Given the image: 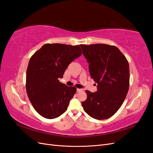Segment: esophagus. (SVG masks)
Returning a JSON list of instances; mask_svg holds the SVG:
<instances>
[{
  "instance_id": "obj_1",
  "label": "esophagus",
  "mask_w": 153,
  "mask_h": 153,
  "mask_svg": "<svg viewBox=\"0 0 153 153\" xmlns=\"http://www.w3.org/2000/svg\"><path fill=\"white\" fill-rule=\"evenodd\" d=\"M83 91V89H76V91L77 92H81V91Z\"/></svg>"
}]
</instances>
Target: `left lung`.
<instances>
[{"label": "left lung", "mask_w": 153, "mask_h": 153, "mask_svg": "<svg viewBox=\"0 0 153 153\" xmlns=\"http://www.w3.org/2000/svg\"><path fill=\"white\" fill-rule=\"evenodd\" d=\"M89 62L91 77L97 83L98 91H85L82 101L85 112L91 117L106 119L117 112L126 98L129 86V64L115 46L106 44L80 45Z\"/></svg>", "instance_id": "1"}]
</instances>
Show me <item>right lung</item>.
<instances>
[{"instance_id": "1", "label": "right lung", "mask_w": 153, "mask_h": 153, "mask_svg": "<svg viewBox=\"0 0 153 153\" xmlns=\"http://www.w3.org/2000/svg\"><path fill=\"white\" fill-rule=\"evenodd\" d=\"M82 52L79 45L47 43L30 57L26 73V91L33 107L47 119L58 117L67 110L76 93L75 87L59 82L66 69Z\"/></svg>"}]
</instances>
